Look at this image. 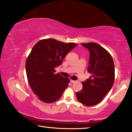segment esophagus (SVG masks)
Instances as JSON below:
<instances>
[{
  "label": "esophagus",
  "instance_id": "obj_1",
  "mask_svg": "<svg viewBox=\"0 0 132 132\" xmlns=\"http://www.w3.org/2000/svg\"><path fill=\"white\" fill-rule=\"evenodd\" d=\"M70 82H71V83H75V82H76V81H75V80H70Z\"/></svg>",
  "mask_w": 132,
  "mask_h": 132
}]
</instances>
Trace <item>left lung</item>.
Instances as JSON below:
<instances>
[{
	"label": "left lung",
	"instance_id": "1",
	"mask_svg": "<svg viewBox=\"0 0 132 132\" xmlns=\"http://www.w3.org/2000/svg\"><path fill=\"white\" fill-rule=\"evenodd\" d=\"M81 45L90 52L88 71L91 76L82 82V88L76 93V97L84 105L93 106L100 103L112 87L115 65L110 53L99 44L89 42Z\"/></svg>",
	"mask_w": 132,
	"mask_h": 132
}]
</instances>
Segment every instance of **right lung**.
Listing matches in <instances>:
<instances>
[{"instance_id": "1", "label": "right lung", "mask_w": 132, "mask_h": 132, "mask_svg": "<svg viewBox=\"0 0 132 132\" xmlns=\"http://www.w3.org/2000/svg\"><path fill=\"white\" fill-rule=\"evenodd\" d=\"M77 45L48 38L40 40L33 46L26 60V73L31 89L41 101H57L68 87L70 79L55 74V68Z\"/></svg>"}]
</instances>
